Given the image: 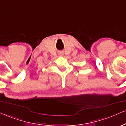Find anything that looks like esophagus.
<instances>
[{
    "label": "esophagus",
    "instance_id": "esophagus-1",
    "mask_svg": "<svg viewBox=\"0 0 126 126\" xmlns=\"http://www.w3.org/2000/svg\"><path fill=\"white\" fill-rule=\"evenodd\" d=\"M58 54H59V55L63 56V52H62V51H60V52L58 53Z\"/></svg>",
    "mask_w": 126,
    "mask_h": 126
}]
</instances>
